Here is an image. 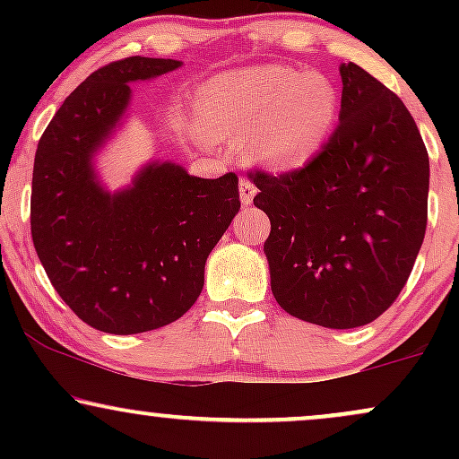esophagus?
Returning a JSON list of instances; mask_svg holds the SVG:
<instances>
[{
  "label": "esophagus",
  "mask_w": 459,
  "mask_h": 459,
  "mask_svg": "<svg viewBox=\"0 0 459 459\" xmlns=\"http://www.w3.org/2000/svg\"><path fill=\"white\" fill-rule=\"evenodd\" d=\"M239 196H241V203H244V204H250L256 196V187L252 186L247 178H241V181H239Z\"/></svg>",
  "instance_id": "obj_1"
}]
</instances>
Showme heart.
Masks as SVG:
<instances>
[{
  "instance_id": "b5f03b06",
  "label": "heart",
  "mask_w": 459,
  "mask_h": 459,
  "mask_svg": "<svg viewBox=\"0 0 459 459\" xmlns=\"http://www.w3.org/2000/svg\"><path fill=\"white\" fill-rule=\"evenodd\" d=\"M339 108V91L328 77L282 65L213 79L196 101L200 127L212 138L247 142V157L273 172L313 161L334 134Z\"/></svg>"
}]
</instances>
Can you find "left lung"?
Instances as JSON below:
<instances>
[{
  "label": "left lung",
  "instance_id": "1",
  "mask_svg": "<svg viewBox=\"0 0 459 459\" xmlns=\"http://www.w3.org/2000/svg\"><path fill=\"white\" fill-rule=\"evenodd\" d=\"M339 127L304 168L250 172L272 222L276 302L324 328L371 324L402 293L428 226L429 157L397 94L341 65Z\"/></svg>",
  "mask_w": 459,
  "mask_h": 459
}]
</instances>
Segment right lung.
Returning <instances> with one entry per match:
<instances>
[{"label":"right lung","instance_id":"1","mask_svg":"<svg viewBox=\"0 0 459 459\" xmlns=\"http://www.w3.org/2000/svg\"><path fill=\"white\" fill-rule=\"evenodd\" d=\"M181 66L131 56L94 71L66 97L34 157L30 222L36 255L66 307L92 328L138 334L192 308L204 263L239 212L235 172L200 178L151 161L109 192L94 157L123 125L134 82Z\"/></svg>","mask_w":459,"mask_h":459}]
</instances>
